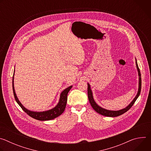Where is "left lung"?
Masks as SVG:
<instances>
[{
	"label": "left lung",
	"mask_w": 151,
	"mask_h": 151,
	"mask_svg": "<svg viewBox=\"0 0 151 151\" xmlns=\"http://www.w3.org/2000/svg\"><path fill=\"white\" fill-rule=\"evenodd\" d=\"M136 67L138 70V73H139V90H138V93L136 95V97L134 99V100L131 102V103L129 104L127 107H126L125 108L122 109V110H119V111H109V110H106L104 109L103 108H101V107H100L99 106H98L96 103L94 101V99H93V94H92V91L91 90L90 88V85L89 83H88V100L89 101L92 106V107L93 108V109L97 112V113H99L100 115H102L103 116H109V117H115V116H118L119 115H122L123 114L125 113L127 111H128L129 109H130L131 107H132V106L134 104V102L136 101V100H137V99L138 98V97L139 96L140 94V91H141V87H142V79H141V74H140V69L139 68L138 64L137 63V61L136 60Z\"/></svg>",
	"instance_id": "8db88e82"
}]
</instances>
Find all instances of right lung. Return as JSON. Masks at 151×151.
<instances>
[{
	"instance_id": "add662e5",
	"label": "right lung",
	"mask_w": 151,
	"mask_h": 151,
	"mask_svg": "<svg viewBox=\"0 0 151 151\" xmlns=\"http://www.w3.org/2000/svg\"><path fill=\"white\" fill-rule=\"evenodd\" d=\"M14 75L12 78V89H13V93H14V98L17 102V103L19 104V106L21 107L22 109L28 115L31 116L32 118L36 119L37 120L39 121H48V120H51L53 119L58 116H60L61 114L63 113L64 111V109L66 108V103H67V100H68V94L70 90L72 88V86H70L68 88L64 90L60 95V101L58 103V104L54 107V108L45 111V112H32L30 111L27 110L26 109L25 107L21 104V103L19 102L18 100L15 92L14 90Z\"/></svg>"
}]
</instances>
